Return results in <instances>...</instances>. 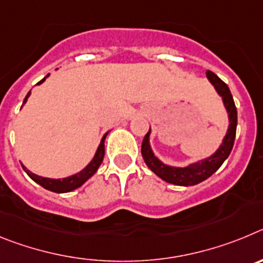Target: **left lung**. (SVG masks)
<instances>
[{
	"label": "left lung",
	"instance_id": "left-lung-1",
	"mask_svg": "<svg viewBox=\"0 0 263 263\" xmlns=\"http://www.w3.org/2000/svg\"><path fill=\"white\" fill-rule=\"evenodd\" d=\"M205 75L208 81L213 85L215 90L217 92L218 96L221 97L225 110L228 113V120H229V126H228L227 134H225L221 145L218 146L217 150L213 154H211L210 157L196 160L194 163L187 164L185 167H176L163 163L154 154L152 145H150L152 127H150L148 133L146 134L142 141L141 153H142L145 163L147 164L148 168L152 170L155 175L159 176L164 182L171 183V184L190 187V185H195L204 182L205 179L210 178L211 175H213L220 168V166L229 157L232 148H233L237 127V109L236 105H234L233 97H232L231 90H229L228 85L216 73H213L212 71H206Z\"/></svg>",
	"mask_w": 263,
	"mask_h": 263
}]
</instances>
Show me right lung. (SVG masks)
<instances>
[{
  "instance_id": "obj_1",
  "label": "right lung",
  "mask_w": 263,
  "mask_h": 263,
  "mask_svg": "<svg viewBox=\"0 0 263 263\" xmlns=\"http://www.w3.org/2000/svg\"><path fill=\"white\" fill-rule=\"evenodd\" d=\"M48 76H50V73L42 79V80L39 81L36 85H41L42 83H45V80L48 78ZM30 95H31V90H30L29 93L26 95V97H25V100H23L22 106L26 104V101H27V99L30 97ZM108 133L104 134L103 138H101V141H100V145H99V147H97L96 153H95L93 158L90 159V162L84 167V168L81 170L80 173H76V174H73V175H69V176H67V178H62V179L45 178V176H39V175H36V174H29V176L32 179V180H34V182H36L38 184H41L43 188H46V190H48V191L57 192V194H66V192H71V191H73V190H76V188L81 187V185L87 182L88 179L92 178V176L96 174V171L99 170L100 164H101V162H103L104 155H105V146H104V142H105V138H106V136H108ZM23 168H25V167H23Z\"/></svg>"
}]
</instances>
